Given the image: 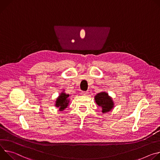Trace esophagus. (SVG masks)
I'll list each match as a JSON object with an SVG mask.
<instances>
[{"label": "esophagus", "mask_w": 160, "mask_h": 160, "mask_svg": "<svg viewBox=\"0 0 160 160\" xmlns=\"http://www.w3.org/2000/svg\"><path fill=\"white\" fill-rule=\"evenodd\" d=\"M88 93L87 92H84V91H82V92H81V94L82 95H85V96L87 95Z\"/></svg>", "instance_id": "esophagus-1"}]
</instances>
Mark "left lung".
I'll list each match as a JSON object with an SVG mask.
<instances>
[{
  "label": "left lung",
  "mask_w": 160,
  "mask_h": 160,
  "mask_svg": "<svg viewBox=\"0 0 160 160\" xmlns=\"http://www.w3.org/2000/svg\"><path fill=\"white\" fill-rule=\"evenodd\" d=\"M95 102L102 108L103 112H108L110 111L113 108L114 103L112 99L109 97L108 94L105 92H101L98 93L95 97Z\"/></svg>",
  "instance_id": "8db88e82"
}]
</instances>
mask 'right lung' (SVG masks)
Returning a JSON list of instances; mask_svg holds the SVG:
<instances>
[{"label": "right lung", "mask_w": 160, "mask_h": 160, "mask_svg": "<svg viewBox=\"0 0 160 160\" xmlns=\"http://www.w3.org/2000/svg\"><path fill=\"white\" fill-rule=\"evenodd\" d=\"M69 97V95H66L65 93H61L59 97L57 98L56 102V106L59 108L60 111L64 110L68 105V100L67 98Z\"/></svg>", "instance_id": "obj_1"}]
</instances>
